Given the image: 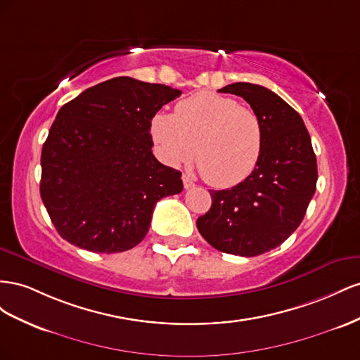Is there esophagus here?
<instances>
[{
    "instance_id": "obj_1",
    "label": "esophagus",
    "mask_w": 360,
    "mask_h": 360,
    "mask_svg": "<svg viewBox=\"0 0 360 360\" xmlns=\"http://www.w3.org/2000/svg\"><path fill=\"white\" fill-rule=\"evenodd\" d=\"M182 182H184V187H186V188L194 187V181L188 176V174H182Z\"/></svg>"
}]
</instances>
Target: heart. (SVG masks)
<instances>
[{"label":"heart","mask_w":360,"mask_h":360,"mask_svg":"<svg viewBox=\"0 0 360 360\" xmlns=\"http://www.w3.org/2000/svg\"><path fill=\"white\" fill-rule=\"evenodd\" d=\"M150 134L161 157L172 166L193 158L203 179L229 188L248 179L264 150V125L258 112L238 101L199 91L179 101L174 112L152 117Z\"/></svg>","instance_id":"b5f03b06"}]
</instances>
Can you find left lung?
I'll use <instances>...</instances> for the list:
<instances>
[{"label":"left lung","instance_id":"8db88e82","mask_svg":"<svg viewBox=\"0 0 360 360\" xmlns=\"http://www.w3.org/2000/svg\"><path fill=\"white\" fill-rule=\"evenodd\" d=\"M249 102L264 125L258 167L232 188L210 190L212 205L198 229L214 249L258 256L299 228L316 188V158L303 119L274 91L233 83L219 90Z\"/></svg>","mask_w":360,"mask_h":360}]
</instances>
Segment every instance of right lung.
<instances>
[{
    "mask_svg": "<svg viewBox=\"0 0 360 360\" xmlns=\"http://www.w3.org/2000/svg\"><path fill=\"white\" fill-rule=\"evenodd\" d=\"M181 90L117 77L60 108L42 148L40 196L61 238L95 253L146 237L160 199L182 191L181 172L152 153L150 120Z\"/></svg>",
    "mask_w": 360,
    "mask_h": 360,
    "instance_id": "1",
    "label": "right lung"
}]
</instances>
